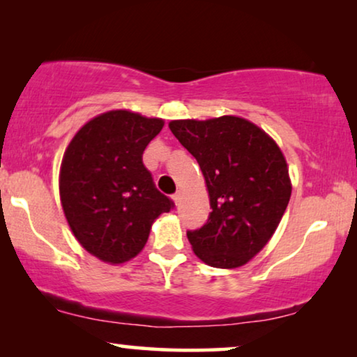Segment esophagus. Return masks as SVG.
<instances>
[{
    "instance_id": "esophagus-1",
    "label": "esophagus",
    "mask_w": 357,
    "mask_h": 357,
    "mask_svg": "<svg viewBox=\"0 0 357 357\" xmlns=\"http://www.w3.org/2000/svg\"><path fill=\"white\" fill-rule=\"evenodd\" d=\"M172 199H174L175 204H180V199H182V192H180V190H178V192H175L172 195Z\"/></svg>"
}]
</instances>
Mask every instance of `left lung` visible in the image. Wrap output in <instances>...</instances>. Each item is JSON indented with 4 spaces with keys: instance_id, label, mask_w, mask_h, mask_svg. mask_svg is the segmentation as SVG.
I'll list each match as a JSON object with an SVG mask.
<instances>
[{
    "instance_id": "1",
    "label": "left lung",
    "mask_w": 357,
    "mask_h": 357,
    "mask_svg": "<svg viewBox=\"0 0 357 357\" xmlns=\"http://www.w3.org/2000/svg\"><path fill=\"white\" fill-rule=\"evenodd\" d=\"M169 128L197 159L209 193L208 221L188 231L195 255L214 268H238L266 245L291 198L278 144L241 116L174 120Z\"/></svg>"
}]
</instances>
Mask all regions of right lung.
<instances>
[{"label": "right lung", "instance_id": "add662e5", "mask_svg": "<svg viewBox=\"0 0 357 357\" xmlns=\"http://www.w3.org/2000/svg\"><path fill=\"white\" fill-rule=\"evenodd\" d=\"M162 126L160 119L110 110L87 121L65 151L63 211L77 242L102 261L119 265L138 255L155 218L174 208L143 164Z\"/></svg>", "mask_w": 357, "mask_h": 357}]
</instances>
